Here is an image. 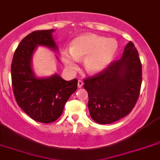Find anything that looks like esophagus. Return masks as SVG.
<instances>
[{
	"label": "esophagus",
	"instance_id": "34e87169",
	"mask_svg": "<svg viewBox=\"0 0 160 160\" xmlns=\"http://www.w3.org/2000/svg\"><path fill=\"white\" fill-rule=\"evenodd\" d=\"M82 86H83L82 81H81V80H78V87L81 88V87H82Z\"/></svg>",
	"mask_w": 160,
	"mask_h": 160
}]
</instances>
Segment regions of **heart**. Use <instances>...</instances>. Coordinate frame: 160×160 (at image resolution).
<instances>
[{
  "mask_svg": "<svg viewBox=\"0 0 160 160\" xmlns=\"http://www.w3.org/2000/svg\"><path fill=\"white\" fill-rule=\"evenodd\" d=\"M117 50L118 43L115 39L87 33L73 39L70 50L61 51V59L69 70L74 71L78 68V59L84 58L86 72L97 74L110 65Z\"/></svg>",
  "mask_w": 160,
  "mask_h": 160,
  "instance_id": "heart-1",
  "label": "heart"
}]
</instances>
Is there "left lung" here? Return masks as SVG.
I'll return each instance as SVG.
<instances>
[{
    "mask_svg": "<svg viewBox=\"0 0 160 160\" xmlns=\"http://www.w3.org/2000/svg\"><path fill=\"white\" fill-rule=\"evenodd\" d=\"M142 67L138 51L127 43L121 59L98 75L85 79L90 117L101 124H111L128 115L140 95Z\"/></svg>",
    "mask_w": 160,
    "mask_h": 160,
    "instance_id": "left-lung-1",
    "label": "left lung"
}]
</instances>
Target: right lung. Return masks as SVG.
Instances as JSON below:
<instances>
[{
	"mask_svg": "<svg viewBox=\"0 0 160 160\" xmlns=\"http://www.w3.org/2000/svg\"><path fill=\"white\" fill-rule=\"evenodd\" d=\"M55 31H35L25 36L16 50L11 66L12 90L18 105L32 119L46 124L61 116L66 102L78 86L76 78L66 81L56 73L38 77L33 70L32 58L38 47L58 52L53 38ZM55 58L58 61V57Z\"/></svg>",
	"mask_w": 160,
	"mask_h": 160,
	"instance_id": "obj_1",
	"label": "right lung"
}]
</instances>
